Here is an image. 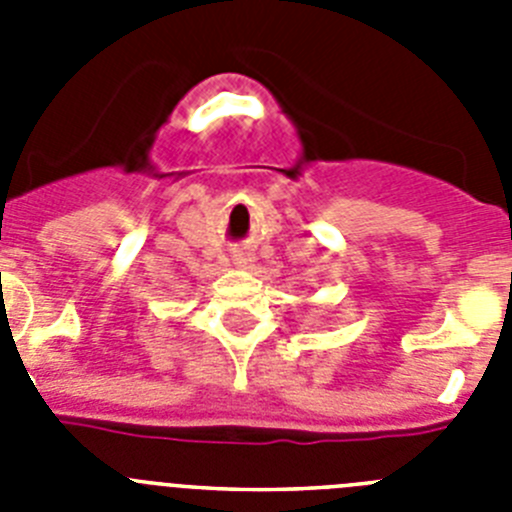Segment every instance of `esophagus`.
I'll return each instance as SVG.
<instances>
[{
  "mask_svg": "<svg viewBox=\"0 0 512 512\" xmlns=\"http://www.w3.org/2000/svg\"><path fill=\"white\" fill-rule=\"evenodd\" d=\"M251 261H253V256H251V253H235L233 264L238 266V269H246V266L251 264Z\"/></svg>",
  "mask_w": 512,
  "mask_h": 512,
  "instance_id": "1",
  "label": "esophagus"
}]
</instances>
